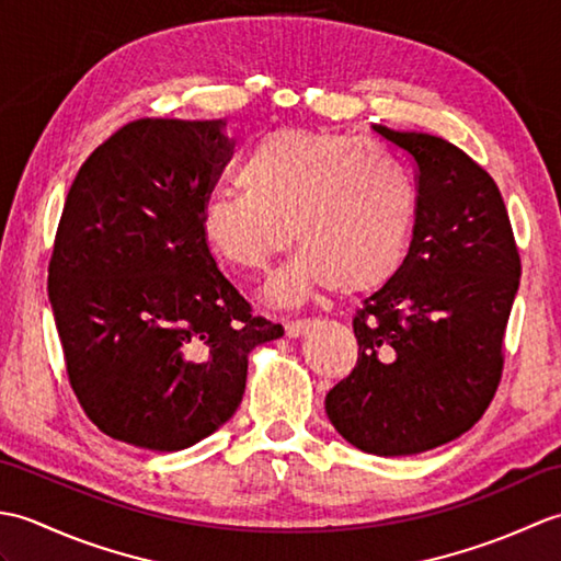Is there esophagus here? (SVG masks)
<instances>
[{"mask_svg": "<svg viewBox=\"0 0 561 561\" xmlns=\"http://www.w3.org/2000/svg\"><path fill=\"white\" fill-rule=\"evenodd\" d=\"M311 325H313V320L311 318H299V320H287V323H284V330H287V337H301V335H306L308 330H311Z\"/></svg>", "mask_w": 561, "mask_h": 561, "instance_id": "34e87169", "label": "esophagus"}]
</instances>
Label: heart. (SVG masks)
<instances>
[{"label":"heart","instance_id":"obj_1","mask_svg":"<svg viewBox=\"0 0 561 561\" xmlns=\"http://www.w3.org/2000/svg\"><path fill=\"white\" fill-rule=\"evenodd\" d=\"M236 183L241 190L202 202L199 236L226 265L257 272L291 231L301 248L267 282L274 304H299L320 287L374 291L408 257L416 190L404 165L374 141L328 129H272L250 145Z\"/></svg>","mask_w":561,"mask_h":561}]
</instances>
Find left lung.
I'll use <instances>...</instances> for the list:
<instances>
[{"instance_id":"8db88e82","label":"left lung","mask_w":561,"mask_h":561,"mask_svg":"<svg viewBox=\"0 0 561 561\" xmlns=\"http://www.w3.org/2000/svg\"><path fill=\"white\" fill-rule=\"evenodd\" d=\"M374 133L414 163L416 224L396 277L354 316L359 359L328 392L325 412L364 453L414 456L458 438L490 408L520 257L482 165L434 135Z\"/></svg>"}]
</instances>
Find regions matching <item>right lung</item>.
I'll use <instances>...</instances> for the list:
<instances>
[{
	"mask_svg": "<svg viewBox=\"0 0 561 561\" xmlns=\"http://www.w3.org/2000/svg\"><path fill=\"white\" fill-rule=\"evenodd\" d=\"M224 121L145 117L71 183L47 267L71 390L103 434L183 450L243 400L248 354L284 328L253 316L199 236L233 141Z\"/></svg>",
	"mask_w": 561,
	"mask_h": 561,
	"instance_id": "obj_1",
	"label": "right lung"
}]
</instances>
